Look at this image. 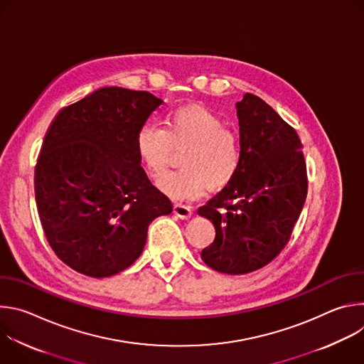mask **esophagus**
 <instances>
[{"instance_id":"obj_1","label":"esophagus","mask_w":364,"mask_h":364,"mask_svg":"<svg viewBox=\"0 0 364 364\" xmlns=\"http://www.w3.org/2000/svg\"><path fill=\"white\" fill-rule=\"evenodd\" d=\"M174 215L180 219H188L191 216V209L188 205H183V204H176L174 205Z\"/></svg>"}]
</instances>
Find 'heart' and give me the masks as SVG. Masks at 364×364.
<instances>
[{"mask_svg": "<svg viewBox=\"0 0 364 364\" xmlns=\"http://www.w3.org/2000/svg\"><path fill=\"white\" fill-rule=\"evenodd\" d=\"M163 125L148 121L134 138L141 166L151 177L167 170L173 151L180 155L181 170L159 180V188L174 200H194L209 190L226 187L240 167V145L235 132L225 128L223 119L200 105L170 111Z\"/></svg>", "mask_w": 364, "mask_h": 364, "instance_id": "1", "label": "heart"}]
</instances>
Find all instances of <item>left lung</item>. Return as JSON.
Returning a JSON list of instances; mask_svg holds the SVG:
<instances>
[{"label": "left lung", "instance_id": "obj_1", "mask_svg": "<svg viewBox=\"0 0 364 364\" xmlns=\"http://www.w3.org/2000/svg\"><path fill=\"white\" fill-rule=\"evenodd\" d=\"M240 167L233 180L200 207L216 237L201 250L212 269L242 275L261 269L288 243L306 197L301 141L259 96L245 93L236 103Z\"/></svg>", "mask_w": 364, "mask_h": 364}]
</instances>
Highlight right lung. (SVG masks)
I'll list each match as a JSON object with an SVG mask.
<instances>
[{"label": "right lung", "mask_w": 364, "mask_h": 364, "mask_svg": "<svg viewBox=\"0 0 364 364\" xmlns=\"http://www.w3.org/2000/svg\"><path fill=\"white\" fill-rule=\"evenodd\" d=\"M161 103L145 90L100 87L63 108L46 132L34 170L37 210L48 245L79 274L127 269L144 250L149 223L173 212L134 146Z\"/></svg>", "instance_id": "1"}]
</instances>
